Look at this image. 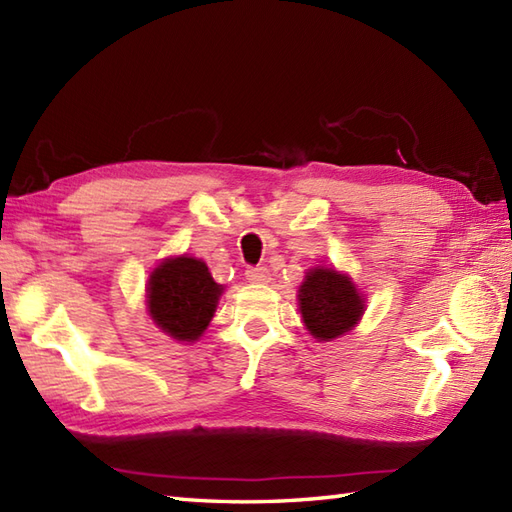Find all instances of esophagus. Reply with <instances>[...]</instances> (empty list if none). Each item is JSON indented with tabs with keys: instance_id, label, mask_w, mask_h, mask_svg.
<instances>
[{
	"instance_id": "esophagus-1",
	"label": "esophagus",
	"mask_w": 512,
	"mask_h": 512,
	"mask_svg": "<svg viewBox=\"0 0 512 512\" xmlns=\"http://www.w3.org/2000/svg\"><path fill=\"white\" fill-rule=\"evenodd\" d=\"M246 277H248V281H253V284H268L270 273L266 266H253L246 270Z\"/></svg>"
}]
</instances>
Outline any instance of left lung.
Instances as JSON below:
<instances>
[{
  "label": "left lung",
  "mask_w": 512,
  "mask_h": 512,
  "mask_svg": "<svg viewBox=\"0 0 512 512\" xmlns=\"http://www.w3.org/2000/svg\"><path fill=\"white\" fill-rule=\"evenodd\" d=\"M299 310L306 330L317 341H334L361 321L365 299L354 281L334 268L308 270L299 286Z\"/></svg>",
  "instance_id": "1"
}]
</instances>
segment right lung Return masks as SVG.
Returning a JSON list of instances; mask_svg holds the SVG:
<instances>
[{
	"label": "right lung",
	"instance_id": "add662e5",
	"mask_svg": "<svg viewBox=\"0 0 512 512\" xmlns=\"http://www.w3.org/2000/svg\"><path fill=\"white\" fill-rule=\"evenodd\" d=\"M222 292L202 259L169 257L149 275L147 312L171 339L193 343L209 328Z\"/></svg>",
	"mask_w": 512,
	"mask_h": 512
}]
</instances>
